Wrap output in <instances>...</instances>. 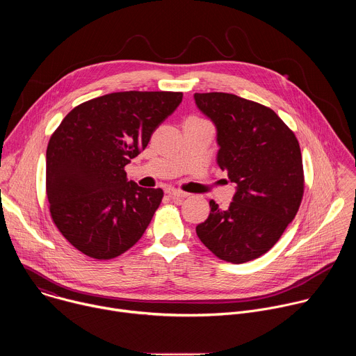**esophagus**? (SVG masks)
<instances>
[{
    "instance_id": "esophagus-1",
    "label": "esophagus",
    "mask_w": 356,
    "mask_h": 356,
    "mask_svg": "<svg viewBox=\"0 0 356 356\" xmlns=\"http://www.w3.org/2000/svg\"><path fill=\"white\" fill-rule=\"evenodd\" d=\"M166 193L172 197V198H186L188 194L184 193V191H180V190H176V188H168Z\"/></svg>"
}]
</instances>
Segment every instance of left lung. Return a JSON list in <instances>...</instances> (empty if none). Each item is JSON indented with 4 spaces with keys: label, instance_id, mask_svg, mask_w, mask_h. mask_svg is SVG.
I'll return each mask as SVG.
<instances>
[{
    "label": "left lung",
    "instance_id": "1",
    "mask_svg": "<svg viewBox=\"0 0 356 356\" xmlns=\"http://www.w3.org/2000/svg\"><path fill=\"white\" fill-rule=\"evenodd\" d=\"M197 108L217 131V163L235 183L228 209L210 201L195 227L216 257L243 264L266 253L296 217L304 188L300 145L277 114L228 92H195Z\"/></svg>",
    "mask_w": 356,
    "mask_h": 356
}]
</instances>
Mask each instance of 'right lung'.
<instances>
[{"mask_svg":"<svg viewBox=\"0 0 356 356\" xmlns=\"http://www.w3.org/2000/svg\"><path fill=\"white\" fill-rule=\"evenodd\" d=\"M172 91H124L72 110L46 150V194L62 235L84 255L113 259L132 248L163 190L127 180L124 168L181 103Z\"/></svg>","mask_w":356,"mask_h":356,"instance_id":"1","label":"right lung"}]
</instances>
